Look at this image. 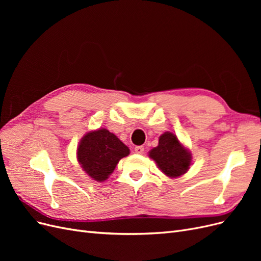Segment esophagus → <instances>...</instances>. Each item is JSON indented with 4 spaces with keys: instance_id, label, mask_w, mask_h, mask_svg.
Masks as SVG:
<instances>
[{
    "instance_id": "34e87169",
    "label": "esophagus",
    "mask_w": 261,
    "mask_h": 261,
    "mask_svg": "<svg viewBox=\"0 0 261 261\" xmlns=\"http://www.w3.org/2000/svg\"><path fill=\"white\" fill-rule=\"evenodd\" d=\"M144 151H145V148L143 146H136L135 147V152L136 153L141 154V153H144Z\"/></svg>"
}]
</instances>
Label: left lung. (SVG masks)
<instances>
[{
	"label": "left lung",
	"instance_id": "1",
	"mask_svg": "<svg viewBox=\"0 0 261 261\" xmlns=\"http://www.w3.org/2000/svg\"><path fill=\"white\" fill-rule=\"evenodd\" d=\"M149 156L169 177H178L185 174L192 164L191 152L171 132L162 134L159 138V145L150 150Z\"/></svg>",
	"mask_w": 261,
	"mask_h": 261
}]
</instances>
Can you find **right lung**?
Segmentation results:
<instances>
[{
    "mask_svg": "<svg viewBox=\"0 0 261 261\" xmlns=\"http://www.w3.org/2000/svg\"><path fill=\"white\" fill-rule=\"evenodd\" d=\"M128 154V147L106 128L87 133L77 149V159L83 170L98 181L106 180L118 161Z\"/></svg>",
    "mask_w": 261,
    "mask_h": 261,
    "instance_id": "add662e5",
    "label": "right lung"
}]
</instances>
